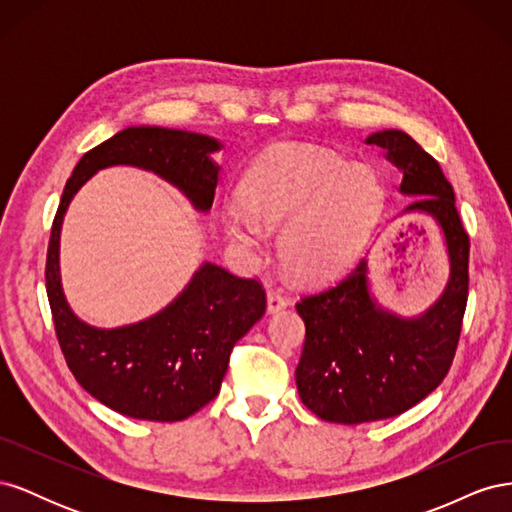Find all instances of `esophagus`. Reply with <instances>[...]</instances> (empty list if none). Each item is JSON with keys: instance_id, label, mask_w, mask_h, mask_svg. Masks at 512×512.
Returning <instances> with one entry per match:
<instances>
[{"instance_id": "obj_1", "label": "esophagus", "mask_w": 512, "mask_h": 512, "mask_svg": "<svg viewBox=\"0 0 512 512\" xmlns=\"http://www.w3.org/2000/svg\"><path fill=\"white\" fill-rule=\"evenodd\" d=\"M288 305H290V301H288L286 297H282L280 292L271 290V292L267 294V312H269V314H277V312H282V309H286Z\"/></svg>"}]
</instances>
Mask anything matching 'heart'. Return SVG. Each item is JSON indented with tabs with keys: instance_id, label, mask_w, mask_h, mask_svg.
<instances>
[{
	"instance_id": "b5f03b06",
	"label": "heart",
	"mask_w": 512,
	"mask_h": 512,
	"mask_svg": "<svg viewBox=\"0 0 512 512\" xmlns=\"http://www.w3.org/2000/svg\"><path fill=\"white\" fill-rule=\"evenodd\" d=\"M384 185L365 164L333 151L280 143L258 156L239 179L241 207L222 209L224 235L245 250H262L280 230V256L301 280H324L359 256L384 207Z\"/></svg>"
}]
</instances>
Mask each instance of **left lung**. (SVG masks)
<instances>
[{
  "mask_svg": "<svg viewBox=\"0 0 512 512\" xmlns=\"http://www.w3.org/2000/svg\"><path fill=\"white\" fill-rule=\"evenodd\" d=\"M399 168V194L412 196L401 215L421 213L438 226L448 258L440 297L416 316L384 307L363 258L342 282L297 303L305 346L294 378L303 404L324 421L359 425L410 410L436 391L453 363L468 301L470 239L440 164L401 130L365 138Z\"/></svg>",
  "mask_w": 512,
  "mask_h": 512,
  "instance_id": "obj_1",
  "label": "left lung"
}]
</instances>
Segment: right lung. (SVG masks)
<instances>
[{"mask_svg":"<svg viewBox=\"0 0 512 512\" xmlns=\"http://www.w3.org/2000/svg\"><path fill=\"white\" fill-rule=\"evenodd\" d=\"M220 149L205 134L130 126L87 151L61 194L44 271L57 339L76 382L123 416L173 423L207 406L220 393L232 346L265 314V290L205 260L160 312L115 329L94 327L72 312L61 286L64 215L76 192L108 166L149 170L207 213L220 181L222 166L213 160Z\"/></svg>","mask_w":512,"mask_h":512,"instance_id":"add662e5","label":"right lung"}]
</instances>
